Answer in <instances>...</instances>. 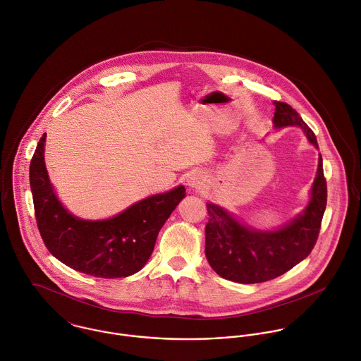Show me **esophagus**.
<instances>
[{
	"label": "esophagus",
	"mask_w": 361,
	"mask_h": 361,
	"mask_svg": "<svg viewBox=\"0 0 361 361\" xmlns=\"http://www.w3.org/2000/svg\"><path fill=\"white\" fill-rule=\"evenodd\" d=\"M188 185H190V188H191V190H195V191L201 190V188H202V185H204L202 174H198V173L191 174V176H190V178H188Z\"/></svg>",
	"instance_id": "34e87169"
}]
</instances>
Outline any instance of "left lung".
I'll return each instance as SVG.
<instances>
[{
	"label": "left lung",
	"instance_id": "obj_1",
	"mask_svg": "<svg viewBox=\"0 0 361 361\" xmlns=\"http://www.w3.org/2000/svg\"><path fill=\"white\" fill-rule=\"evenodd\" d=\"M275 127L298 126L315 146L317 138L298 113L285 102L275 100ZM205 254L212 269L237 283H262L286 274L312 251L326 208V180L319 154L318 171L305 211L276 231L248 228L220 207L208 204Z\"/></svg>",
	"mask_w": 361,
	"mask_h": 361
}]
</instances>
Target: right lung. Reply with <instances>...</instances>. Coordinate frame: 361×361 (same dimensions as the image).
<instances>
[{
  "label": "right lung",
  "mask_w": 361,
  "mask_h": 361,
  "mask_svg": "<svg viewBox=\"0 0 361 361\" xmlns=\"http://www.w3.org/2000/svg\"><path fill=\"white\" fill-rule=\"evenodd\" d=\"M40 138L29 167L37 228L47 250L78 272L103 278H126L142 269L150 258L164 221L185 197L183 185L142 200L107 220L73 216L57 200L44 166Z\"/></svg>",
  "instance_id": "obj_1"
}]
</instances>
